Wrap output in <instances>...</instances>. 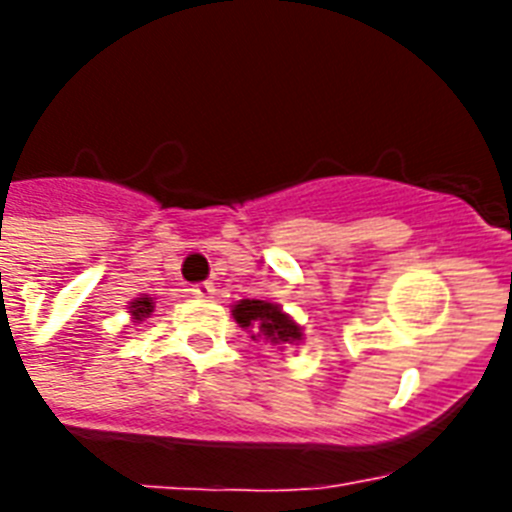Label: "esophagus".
Masks as SVG:
<instances>
[{"label":"esophagus","instance_id":"34e87169","mask_svg":"<svg viewBox=\"0 0 512 512\" xmlns=\"http://www.w3.org/2000/svg\"><path fill=\"white\" fill-rule=\"evenodd\" d=\"M188 292H191L193 297H209L215 295V284H212V281H199V284H193Z\"/></svg>","mask_w":512,"mask_h":512}]
</instances>
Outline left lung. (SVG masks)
Wrapping results in <instances>:
<instances>
[{"label":"left lung","mask_w":512,"mask_h":512,"mask_svg":"<svg viewBox=\"0 0 512 512\" xmlns=\"http://www.w3.org/2000/svg\"><path fill=\"white\" fill-rule=\"evenodd\" d=\"M233 319L239 321L241 327L255 329L257 335L252 337H265L271 342L300 340V327L287 313H281L279 305L268 303V300H241L233 308Z\"/></svg>","instance_id":"1"}]
</instances>
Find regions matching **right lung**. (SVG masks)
I'll use <instances>...</instances> for the list:
<instances>
[{
  "mask_svg": "<svg viewBox=\"0 0 512 512\" xmlns=\"http://www.w3.org/2000/svg\"><path fill=\"white\" fill-rule=\"evenodd\" d=\"M154 311V303H151V297H138L135 303L130 305V313L135 316V319H146L148 313Z\"/></svg>",
  "mask_w": 512,
  "mask_h": 512,
  "instance_id": "add662e5",
  "label": "right lung"
}]
</instances>
